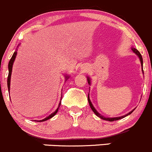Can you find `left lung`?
<instances>
[{"mask_svg":"<svg viewBox=\"0 0 152 152\" xmlns=\"http://www.w3.org/2000/svg\"><path fill=\"white\" fill-rule=\"evenodd\" d=\"M131 49H132V50L133 51V53H135L136 55H137V57H138V58H139V59H140V64H141V66H142V72H143V58H142L141 55H140V53H139V51L137 50V49H135V48H131ZM87 80H88V83L89 85H91V78L89 77H88V76H87ZM88 100L89 105H90L91 108V110H93V112L94 113L96 114V115H97V116L99 117V118H101V119L104 120V121H117V120L121 119V118H124V117L127 116V115H130V114L132 113L133 112V111L134 110V109H135V108L133 109V110H131L130 112H129V113H128L125 114V115H122V116H118V117H112V118H110V117H104V115H101V114H100L98 112V111L96 110V109H95V107H94V105H93V104H92L91 102V100H90V97H89V94H88Z\"/></svg>","mask_w":152,"mask_h":152,"instance_id":"left-lung-1","label":"left lung"}]
</instances>
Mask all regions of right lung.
<instances>
[{
	"label": "right lung",
	"instance_id": "1",
	"mask_svg": "<svg viewBox=\"0 0 152 152\" xmlns=\"http://www.w3.org/2000/svg\"><path fill=\"white\" fill-rule=\"evenodd\" d=\"M17 51H18V49H16V50L15 51V53H14V54H13V56H12V58H11L10 61H9V65H8V68H9V75H8V78H7V86H8V90H9V91H10V83H11V76H12V67H13L14 62H15V58H16L17 54H18V52H17ZM68 78H69V75H65V82L67 80V79H68ZM61 99H62V96H61ZM61 101H60V103H59V104H58V108L56 109V110H55L54 112L52 113L50 115H49L48 117H46V118H44V119L37 120V121H39V122H42V121H47V120H48V119H50V118H53V117L54 116V115H56V113H57L59 107H60V105H61Z\"/></svg>",
	"mask_w": 152,
	"mask_h": 152
}]
</instances>
